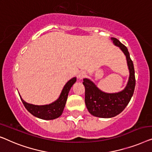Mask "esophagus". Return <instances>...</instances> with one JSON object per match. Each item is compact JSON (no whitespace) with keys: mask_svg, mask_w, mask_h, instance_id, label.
Masks as SVG:
<instances>
[{"mask_svg":"<svg viewBox=\"0 0 152 152\" xmlns=\"http://www.w3.org/2000/svg\"><path fill=\"white\" fill-rule=\"evenodd\" d=\"M86 76H87L86 73H85V72L82 71V72H79V73L78 74V76H78V78L79 79V80H82V79L84 78Z\"/></svg>","mask_w":152,"mask_h":152,"instance_id":"34e87169","label":"esophagus"}]
</instances>
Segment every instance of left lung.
I'll use <instances>...</instances> for the list:
<instances>
[{"label":"left lung","instance_id":"obj_1","mask_svg":"<svg viewBox=\"0 0 152 152\" xmlns=\"http://www.w3.org/2000/svg\"><path fill=\"white\" fill-rule=\"evenodd\" d=\"M112 40L126 56L130 73L129 78L125 89L116 94L102 92L91 81L87 78L83 80V84L85 89V102L87 110L91 115L99 118H112L123 112L131 100L135 89V72L127 48L117 38H112Z\"/></svg>","mask_w":152,"mask_h":152}]
</instances>
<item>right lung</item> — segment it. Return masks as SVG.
I'll use <instances>...</instances> for the list:
<instances>
[{
    "label": "right lung",
    "instance_id": "add662e5",
    "mask_svg": "<svg viewBox=\"0 0 152 152\" xmlns=\"http://www.w3.org/2000/svg\"><path fill=\"white\" fill-rule=\"evenodd\" d=\"M76 81V78H73L68 81L64 87L58 99L48 105H34V104H29L25 102L21 98L20 99L27 110L34 116L43 120H53L57 118L63 113L67 99L68 94L72 86L74 85V83H75Z\"/></svg>",
    "mask_w": 152,
    "mask_h": 152
}]
</instances>
